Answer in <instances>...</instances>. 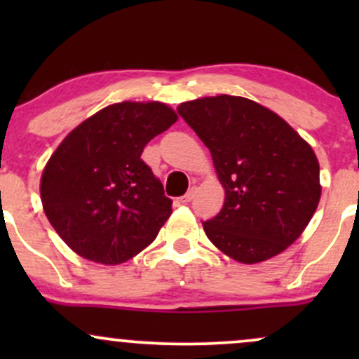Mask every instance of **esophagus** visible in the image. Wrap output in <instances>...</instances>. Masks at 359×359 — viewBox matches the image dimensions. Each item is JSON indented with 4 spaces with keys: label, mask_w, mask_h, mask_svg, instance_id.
<instances>
[{
    "label": "esophagus",
    "mask_w": 359,
    "mask_h": 359,
    "mask_svg": "<svg viewBox=\"0 0 359 359\" xmlns=\"http://www.w3.org/2000/svg\"><path fill=\"white\" fill-rule=\"evenodd\" d=\"M194 192H196V189H191V191H189L187 194H185V196H182V197H180V203H182V204H187V203H191V201H192V197H194Z\"/></svg>",
    "instance_id": "esophagus-1"
}]
</instances>
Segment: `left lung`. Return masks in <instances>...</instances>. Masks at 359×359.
Returning <instances> with one entry per match:
<instances>
[{
	"instance_id": "obj_1",
	"label": "left lung",
	"mask_w": 359,
	"mask_h": 359,
	"mask_svg": "<svg viewBox=\"0 0 359 359\" xmlns=\"http://www.w3.org/2000/svg\"><path fill=\"white\" fill-rule=\"evenodd\" d=\"M177 113L211 151L226 197L203 222L216 248L241 263L265 262L302 234L320 199L314 150L258 102L221 94Z\"/></svg>"
}]
</instances>
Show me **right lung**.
<instances>
[{
	"mask_svg": "<svg viewBox=\"0 0 359 359\" xmlns=\"http://www.w3.org/2000/svg\"><path fill=\"white\" fill-rule=\"evenodd\" d=\"M177 121L162 102H118L81 123L53 151L40 196L69 248L118 265L155 240L172 199L142 160L143 148Z\"/></svg>",
	"mask_w": 359,
	"mask_h": 359,
	"instance_id": "add662e5",
	"label": "right lung"
}]
</instances>
